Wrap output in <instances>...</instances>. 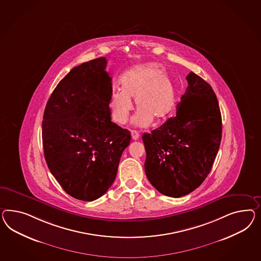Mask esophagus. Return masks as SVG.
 Segmentation results:
<instances>
[{
    "mask_svg": "<svg viewBox=\"0 0 261 261\" xmlns=\"http://www.w3.org/2000/svg\"><path fill=\"white\" fill-rule=\"evenodd\" d=\"M131 135H132V139L134 140V141H137V140H139L140 139V134L137 132V131H132L131 132Z\"/></svg>",
    "mask_w": 261,
    "mask_h": 261,
    "instance_id": "1",
    "label": "esophagus"
}]
</instances>
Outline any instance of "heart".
<instances>
[{
  "mask_svg": "<svg viewBox=\"0 0 261 261\" xmlns=\"http://www.w3.org/2000/svg\"><path fill=\"white\" fill-rule=\"evenodd\" d=\"M121 91L113 92L108 102L114 122L123 125L133 109L131 99L139 109L135 125L147 127L153 120H166L175 106V89L160 64L147 63L127 71L120 80Z\"/></svg>",
  "mask_w": 261,
  "mask_h": 261,
  "instance_id": "b5f03b06",
  "label": "heart"
}]
</instances>
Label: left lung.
<instances>
[{"label": "left lung", "mask_w": 261, "mask_h": 261, "mask_svg": "<svg viewBox=\"0 0 261 261\" xmlns=\"http://www.w3.org/2000/svg\"><path fill=\"white\" fill-rule=\"evenodd\" d=\"M186 80L176 116L142 136L146 176L168 197H184L204 181L221 141V114L211 85L194 72Z\"/></svg>", "instance_id": "8db88e82"}]
</instances>
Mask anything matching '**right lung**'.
<instances>
[{"mask_svg": "<svg viewBox=\"0 0 261 261\" xmlns=\"http://www.w3.org/2000/svg\"><path fill=\"white\" fill-rule=\"evenodd\" d=\"M105 57L74 67L46 103L42 145L51 174L71 197L93 201L112 185L131 135L111 121Z\"/></svg>", "mask_w": 261, "mask_h": 261, "instance_id": "obj_1", "label": "right lung"}]
</instances>
